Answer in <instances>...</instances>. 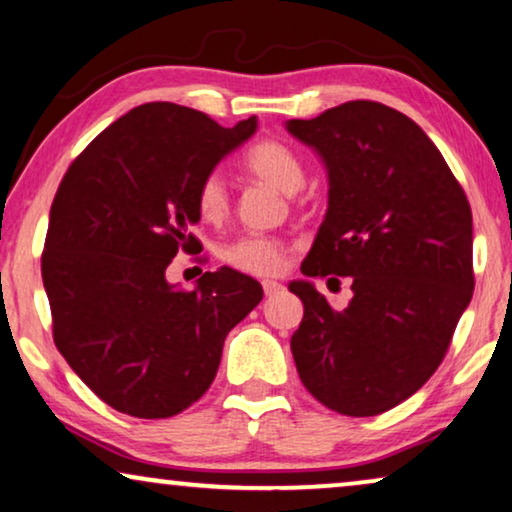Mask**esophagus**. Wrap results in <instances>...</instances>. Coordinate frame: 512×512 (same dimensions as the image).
<instances>
[{
  "label": "esophagus",
  "mask_w": 512,
  "mask_h": 512,
  "mask_svg": "<svg viewBox=\"0 0 512 512\" xmlns=\"http://www.w3.org/2000/svg\"><path fill=\"white\" fill-rule=\"evenodd\" d=\"M282 289H284V286L277 284V282H272V279H265V282H263V293H265V296H275V293H279Z\"/></svg>",
  "instance_id": "34e87169"
}]
</instances>
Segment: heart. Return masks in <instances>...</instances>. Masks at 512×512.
Instances as JSON below:
<instances>
[{
	"mask_svg": "<svg viewBox=\"0 0 512 512\" xmlns=\"http://www.w3.org/2000/svg\"><path fill=\"white\" fill-rule=\"evenodd\" d=\"M242 163L249 174L275 186L282 193L300 191L307 177L303 158L282 139H258L244 153ZM195 209L205 223H221L226 219L230 193L221 172H209L200 179L198 188H195ZM223 261L233 265L235 270L249 272V275H277L284 268L286 244L277 237L247 235L223 249Z\"/></svg>",
	"mask_w": 512,
	"mask_h": 512,
	"instance_id": "1",
	"label": "heart"
}]
</instances>
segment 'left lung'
Instances as JSON below:
<instances>
[{
    "label": "left lung",
    "mask_w": 512,
    "mask_h": 512,
    "mask_svg": "<svg viewBox=\"0 0 512 512\" xmlns=\"http://www.w3.org/2000/svg\"><path fill=\"white\" fill-rule=\"evenodd\" d=\"M289 132L324 158L331 184L300 270L349 277L354 291L333 310L310 282H291L305 307L293 361L326 408L380 415L436 373L471 303V205L436 144L387 104L352 100Z\"/></svg>",
    "instance_id": "8db88e82"
}]
</instances>
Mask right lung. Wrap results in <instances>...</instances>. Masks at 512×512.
Instances as JSON below:
<instances>
[{
	"label": "right lung",
	"instance_id": "add662e5",
	"mask_svg": "<svg viewBox=\"0 0 512 512\" xmlns=\"http://www.w3.org/2000/svg\"><path fill=\"white\" fill-rule=\"evenodd\" d=\"M256 130L149 102L102 130L67 167L51 205L41 277L53 342L76 375L125 415L165 419L214 382L223 340L263 289L230 268L198 289L165 279L172 258L200 254L195 188Z\"/></svg>",
	"mask_w": 512,
	"mask_h": 512
}]
</instances>
